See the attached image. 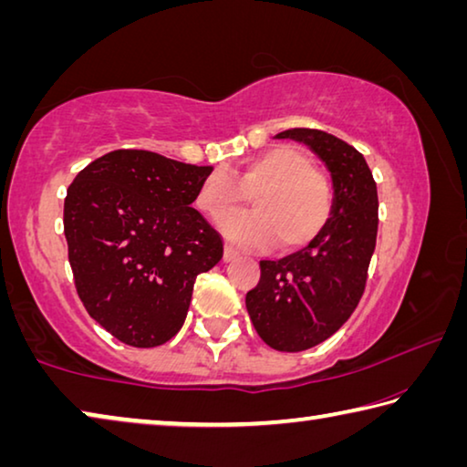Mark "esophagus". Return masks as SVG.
Masks as SVG:
<instances>
[{
  "instance_id": "34e87169",
  "label": "esophagus",
  "mask_w": 467,
  "mask_h": 467,
  "mask_svg": "<svg viewBox=\"0 0 467 467\" xmlns=\"http://www.w3.org/2000/svg\"><path fill=\"white\" fill-rule=\"evenodd\" d=\"M236 255H239V253H236L234 247H231V244H224V262H233Z\"/></svg>"
}]
</instances>
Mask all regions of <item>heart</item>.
I'll list each match as a JSON object with an SVG mask.
<instances>
[{
    "label": "heart",
    "instance_id": "b5f03b06",
    "mask_svg": "<svg viewBox=\"0 0 467 467\" xmlns=\"http://www.w3.org/2000/svg\"><path fill=\"white\" fill-rule=\"evenodd\" d=\"M247 197L255 212L224 220L223 231L233 243L251 249L272 243L282 251L303 249L317 239L334 210L329 181L313 169L303 150L288 144L251 156L226 172L212 171L197 189L195 203L218 223Z\"/></svg>",
    "mask_w": 467,
    "mask_h": 467
}]
</instances>
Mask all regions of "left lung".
<instances>
[{"mask_svg":"<svg viewBox=\"0 0 467 467\" xmlns=\"http://www.w3.org/2000/svg\"><path fill=\"white\" fill-rule=\"evenodd\" d=\"M275 138L309 146L334 181V210L317 239L278 262H259L262 278L244 298L267 346L300 352L334 336L358 306L377 243L379 197L365 156L344 140L309 128Z\"/></svg>","mask_w":467,"mask_h":467,"instance_id":"obj_1","label":"left lung"}]
</instances>
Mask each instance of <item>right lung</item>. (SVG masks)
Listing matches in <instances>:
<instances>
[{"label":"right lung","instance_id":"right-lung-1","mask_svg":"<svg viewBox=\"0 0 467 467\" xmlns=\"http://www.w3.org/2000/svg\"><path fill=\"white\" fill-rule=\"evenodd\" d=\"M212 167L148 150H113L78 172L63 233L90 317L133 348L183 327L193 284L223 259V236L192 208Z\"/></svg>","mask_w":467,"mask_h":467}]
</instances>
